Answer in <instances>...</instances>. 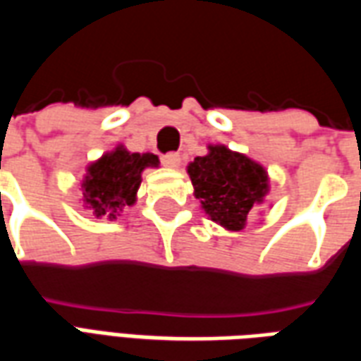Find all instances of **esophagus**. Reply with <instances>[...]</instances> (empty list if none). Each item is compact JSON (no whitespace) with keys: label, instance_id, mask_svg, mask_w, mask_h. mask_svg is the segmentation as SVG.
I'll list each match as a JSON object with an SVG mask.
<instances>
[{"label":"esophagus","instance_id":"1","mask_svg":"<svg viewBox=\"0 0 361 361\" xmlns=\"http://www.w3.org/2000/svg\"><path fill=\"white\" fill-rule=\"evenodd\" d=\"M160 160H162V164L168 166V168H178V166H180V154H178V152H168V154H164Z\"/></svg>","mask_w":361,"mask_h":361}]
</instances>
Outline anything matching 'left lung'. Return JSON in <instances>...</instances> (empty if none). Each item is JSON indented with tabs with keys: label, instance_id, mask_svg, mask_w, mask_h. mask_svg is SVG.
<instances>
[{
	"label": "left lung",
	"instance_id": "1",
	"mask_svg": "<svg viewBox=\"0 0 361 361\" xmlns=\"http://www.w3.org/2000/svg\"><path fill=\"white\" fill-rule=\"evenodd\" d=\"M188 172L204 212L232 232L247 226L269 188L263 166L222 145L209 147V154L197 157Z\"/></svg>",
	"mask_w": 361,
	"mask_h": 361
}]
</instances>
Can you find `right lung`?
Returning <instances> with one entry per match:
<instances>
[{
    "mask_svg": "<svg viewBox=\"0 0 361 361\" xmlns=\"http://www.w3.org/2000/svg\"><path fill=\"white\" fill-rule=\"evenodd\" d=\"M149 166H158L157 154L127 152L121 147L89 166L82 181V195L92 214L116 219V212L126 204H133L141 185V172Z\"/></svg>",
    "mask_w": 361,
    "mask_h": 361,
    "instance_id": "obj_1",
    "label": "right lung"
}]
</instances>
